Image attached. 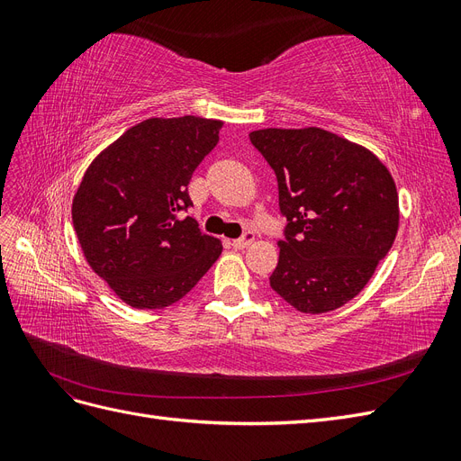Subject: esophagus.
Here are the masks:
<instances>
[{
    "label": "esophagus",
    "mask_w": 461,
    "mask_h": 461,
    "mask_svg": "<svg viewBox=\"0 0 461 461\" xmlns=\"http://www.w3.org/2000/svg\"><path fill=\"white\" fill-rule=\"evenodd\" d=\"M254 242V232H244V236H240V239H236V240H232V246L236 248V249H244V248H248L249 244Z\"/></svg>",
    "instance_id": "34e87169"
}]
</instances>
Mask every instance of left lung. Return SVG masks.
Returning a JSON list of instances; mask_svg holds the SVG:
<instances>
[{"label": "left lung", "mask_w": 461, "mask_h": 461, "mask_svg": "<svg viewBox=\"0 0 461 461\" xmlns=\"http://www.w3.org/2000/svg\"><path fill=\"white\" fill-rule=\"evenodd\" d=\"M249 140L273 167L288 225L271 288L302 313L356 298L393 248L398 192L367 148L317 129H261Z\"/></svg>", "instance_id": "8db88e82"}]
</instances>
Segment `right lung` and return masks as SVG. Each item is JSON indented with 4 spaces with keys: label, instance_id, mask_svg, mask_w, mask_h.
Here are the masks:
<instances>
[{
    "label": "right lung",
    "instance_id": "1",
    "mask_svg": "<svg viewBox=\"0 0 461 461\" xmlns=\"http://www.w3.org/2000/svg\"><path fill=\"white\" fill-rule=\"evenodd\" d=\"M222 121L151 117L88 165L73 198V227L88 265L136 310H161L196 286L222 252L192 217L188 183L219 142Z\"/></svg>",
    "mask_w": 461,
    "mask_h": 461
}]
</instances>
